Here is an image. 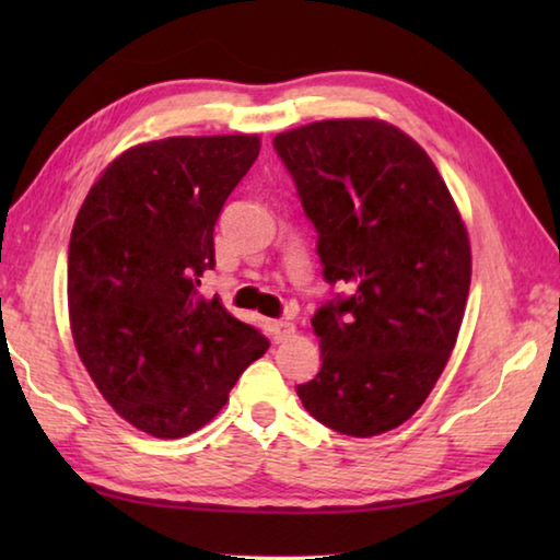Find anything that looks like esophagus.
Masks as SVG:
<instances>
[{
  "label": "esophagus",
  "instance_id": "1",
  "mask_svg": "<svg viewBox=\"0 0 560 560\" xmlns=\"http://www.w3.org/2000/svg\"><path fill=\"white\" fill-rule=\"evenodd\" d=\"M293 330H296V328H293V324L287 318L271 320V324H269V334H271L273 343H283V340H287L293 334Z\"/></svg>",
  "mask_w": 560,
  "mask_h": 560
}]
</instances>
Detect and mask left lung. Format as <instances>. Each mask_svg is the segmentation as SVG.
<instances>
[{"label": "left lung", "instance_id": "8db88e82", "mask_svg": "<svg viewBox=\"0 0 560 560\" xmlns=\"http://www.w3.org/2000/svg\"><path fill=\"white\" fill-rule=\"evenodd\" d=\"M318 232L328 283L311 318L320 371L296 387L326 428L373 438L417 412L447 365L471 281L469 236L430 155L385 120H316L273 138Z\"/></svg>", "mask_w": 560, "mask_h": 560}]
</instances>
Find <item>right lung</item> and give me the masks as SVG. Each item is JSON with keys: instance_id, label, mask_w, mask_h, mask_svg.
Wrapping results in <instances>:
<instances>
[{"instance_id": "1", "label": "right lung", "mask_w": 560, "mask_h": 560, "mask_svg": "<svg viewBox=\"0 0 560 560\" xmlns=\"http://www.w3.org/2000/svg\"><path fill=\"white\" fill-rule=\"evenodd\" d=\"M259 148V136L136 145L103 170L73 222L75 350L113 410L153 438L205 428L269 348L197 291L214 269L217 217Z\"/></svg>"}]
</instances>
